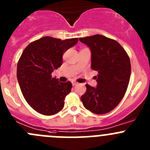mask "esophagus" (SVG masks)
Listing matches in <instances>:
<instances>
[{
    "label": "esophagus",
    "mask_w": 150,
    "mask_h": 150,
    "mask_svg": "<svg viewBox=\"0 0 150 150\" xmlns=\"http://www.w3.org/2000/svg\"><path fill=\"white\" fill-rule=\"evenodd\" d=\"M72 85H74V86H75V85H77L78 83H77V82H73Z\"/></svg>",
    "instance_id": "34e87169"
}]
</instances>
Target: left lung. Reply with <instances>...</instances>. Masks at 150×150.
I'll return each mask as SVG.
<instances>
[{
    "label": "left lung",
    "mask_w": 150,
    "mask_h": 150,
    "mask_svg": "<svg viewBox=\"0 0 150 150\" xmlns=\"http://www.w3.org/2000/svg\"><path fill=\"white\" fill-rule=\"evenodd\" d=\"M91 51V68L98 72L96 88L86 84L81 100L96 114L110 112L120 103L129 85L131 65L127 53L115 40L96 35L79 38Z\"/></svg>",
    "instance_id": "left-lung-1"
}]
</instances>
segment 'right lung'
<instances>
[{"label":"right lung","instance_id":"right-lung-1","mask_svg":"<svg viewBox=\"0 0 150 150\" xmlns=\"http://www.w3.org/2000/svg\"><path fill=\"white\" fill-rule=\"evenodd\" d=\"M78 38L62 40L44 37L28 44L18 62L17 77L23 97L35 111L45 115L59 112L72 84L59 82L51 73L62 64V55Z\"/></svg>","mask_w":150,"mask_h":150}]
</instances>
